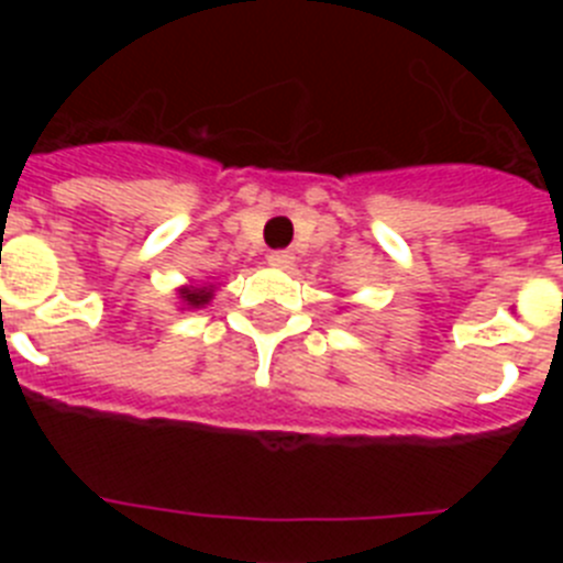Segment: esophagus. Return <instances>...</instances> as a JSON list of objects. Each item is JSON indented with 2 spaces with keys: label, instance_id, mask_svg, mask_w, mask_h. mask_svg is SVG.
<instances>
[{
  "label": "esophagus",
  "instance_id": "esophagus-1",
  "mask_svg": "<svg viewBox=\"0 0 563 563\" xmlns=\"http://www.w3.org/2000/svg\"><path fill=\"white\" fill-rule=\"evenodd\" d=\"M267 262H271L273 267H282V271H290V267H292V253H287V251H273L271 256H267Z\"/></svg>",
  "mask_w": 563,
  "mask_h": 563
}]
</instances>
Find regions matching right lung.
Masks as SVG:
<instances>
[{
	"mask_svg": "<svg viewBox=\"0 0 563 563\" xmlns=\"http://www.w3.org/2000/svg\"><path fill=\"white\" fill-rule=\"evenodd\" d=\"M174 292H177V305H180V310H202V307H208L213 301L217 285H211V282H206V285H194V282H188V285H180Z\"/></svg>",
	"mask_w": 563,
	"mask_h": 563,
	"instance_id": "1",
	"label": "right lung"
}]
</instances>
